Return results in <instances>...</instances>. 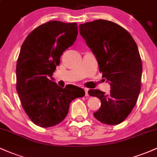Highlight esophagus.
Here are the masks:
<instances>
[{
	"label": "esophagus",
	"mask_w": 157,
	"mask_h": 157,
	"mask_svg": "<svg viewBox=\"0 0 157 157\" xmlns=\"http://www.w3.org/2000/svg\"><path fill=\"white\" fill-rule=\"evenodd\" d=\"M84 91H85V94H86V96H88V95H89V94H88L89 89H88L87 88H84Z\"/></svg>",
	"instance_id": "1"
}]
</instances>
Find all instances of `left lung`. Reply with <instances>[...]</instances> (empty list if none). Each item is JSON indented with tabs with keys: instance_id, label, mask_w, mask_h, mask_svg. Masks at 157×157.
<instances>
[{
	"instance_id": "1",
	"label": "left lung",
	"mask_w": 157,
	"mask_h": 157,
	"mask_svg": "<svg viewBox=\"0 0 157 157\" xmlns=\"http://www.w3.org/2000/svg\"><path fill=\"white\" fill-rule=\"evenodd\" d=\"M79 28L111 86L109 94L97 89L88 92L101 101L94 116L102 123L118 125L132 111L141 89L142 65L137 45L127 30L111 21L96 20Z\"/></svg>"
}]
</instances>
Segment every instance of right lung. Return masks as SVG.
I'll return each instance as SVG.
<instances>
[{
	"label": "right lung",
	"mask_w": 157,
	"mask_h": 157,
	"mask_svg": "<svg viewBox=\"0 0 157 157\" xmlns=\"http://www.w3.org/2000/svg\"><path fill=\"white\" fill-rule=\"evenodd\" d=\"M77 23L51 21L35 28L21 46L16 66V90L23 109L35 125L59 124L73 100L85 95L76 86L63 89L52 77L63 52L76 40Z\"/></svg>",
	"instance_id": "add662e5"
}]
</instances>
